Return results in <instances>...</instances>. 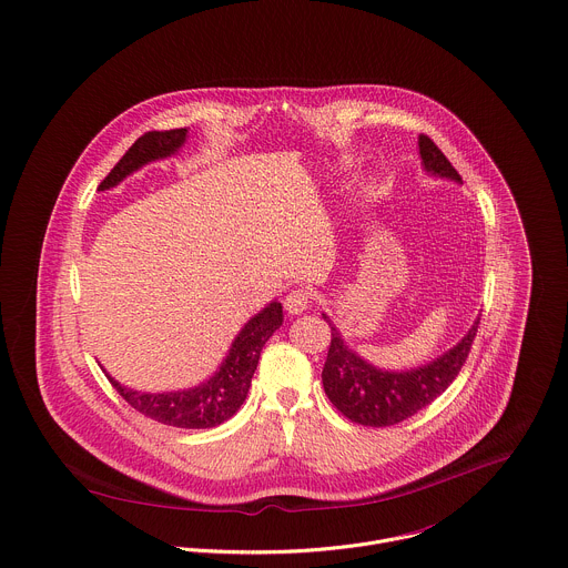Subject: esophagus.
I'll return each instance as SVG.
<instances>
[{"mask_svg":"<svg viewBox=\"0 0 568 568\" xmlns=\"http://www.w3.org/2000/svg\"><path fill=\"white\" fill-rule=\"evenodd\" d=\"M312 303V296L305 292V290H292L287 296H285V310L287 314L296 316V314H303Z\"/></svg>","mask_w":568,"mask_h":568,"instance_id":"34e87169","label":"esophagus"}]
</instances>
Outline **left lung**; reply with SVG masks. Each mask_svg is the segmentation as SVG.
Returning a JSON list of instances; mask_svg holds the SVG:
<instances>
[{
    "label": "left lung",
    "mask_w": 568,
    "mask_h": 568,
    "mask_svg": "<svg viewBox=\"0 0 568 568\" xmlns=\"http://www.w3.org/2000/svg\"><path fill=\"white\" fill-rule=\"evenodd\" d=\"M418 152L423 170L429 176L449 179L463 185L456 168L429 136H418ZM323 318L332 327V345L323 367L325 394L345 418L365 427L398 425L432 405L465 365L480 323L478 316L452 349L420 367L383 369L352 349L325 312Z\"/></svg>",
    "instance_id": "1"
}]
</instances>
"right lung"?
I'll return each instance as SVG.
<instances>
[{
	"mask_svg": "<svg viewBox=\"0 0 568 568\" xmlns=\"http://www.w3.org/2000/svg\"><path fill=\"white\" fill-rule=\"evenodd\" d=\"M185 141L187 128L145 132L130 145L121 161L101 181L99 192L116 187L123 179L152 161L176 154ZM281 325L283 305L278 301H272L241 327L216 372L194 387L172 392H139L121 385L105 369L103 372L112 387L128 400V405H132L143 416L170 427L210 429L225 423L241 409L247 398L261 352Z\"/></svg>",
	"mask_w": 568,
	"mask_h": 568,
	"instance_id": "right-lung-1",
	"label": "right lung"
}]
</instances>
